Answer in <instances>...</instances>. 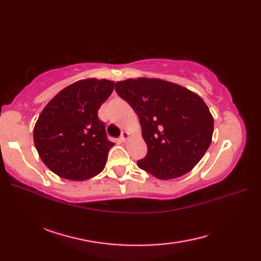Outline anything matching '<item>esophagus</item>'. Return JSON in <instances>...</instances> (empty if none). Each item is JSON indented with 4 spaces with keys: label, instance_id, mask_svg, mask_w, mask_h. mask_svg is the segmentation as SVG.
I'll return each instance as SVG.
<instances>
[{
    "label": "esophagus",
    "instance_id": "34e87169",
    "mask_svg": "<svg viewBox=\"0 0 261 261\" xmlns=\"http://www.w3.org/2000/svg\"><path fill=\"white\" fill-rule=\"evenodd\" d=\"M127 138H129V134H127L126 131H122L121 132V136H120V140L122 142H125L127 140Z\"/></svg>",
    "mask_w": 261,
    "mask_h": 261
}]
</instances>
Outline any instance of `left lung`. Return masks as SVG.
<instances>
[{"mask_svg": "<svg viewBox=\"0 0 261 261\" xmlns=\"http://www.w3.org/2000/svg\"><path fill=\"white\" fill-rule=\"evenodd\" d=\"M118 95L139 116L146 157L138 167L159 179L188 173L206 152L213 118L195 93L162 80H126L115 84Z\"/></svg>", "mask_w": 261, "mask_h": 261, "instance_id": "left-lung-1", "label": "left lung"}]
</instances>
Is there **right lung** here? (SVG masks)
<instances>
[{"instance_id": "obj_1", "label": "right lung", "mask_w": 261, "mask_h": 261, "mask_svg": "<svg viewBox=\"0 0 261 261\" xmlns=\"http://www.w3.org/2000/svg\"><path fill=\"white\" fill-rule=\"evenodd\" d=\"M114 82L90 79L60 91L39 115L33 140L41 160L53 173L70 180L92 178L103 170L114 146L108 139L97 111Z\"/></svg>"}]
</instances>
